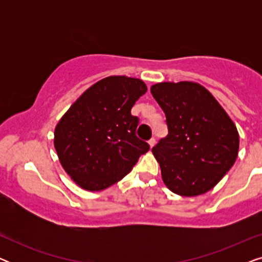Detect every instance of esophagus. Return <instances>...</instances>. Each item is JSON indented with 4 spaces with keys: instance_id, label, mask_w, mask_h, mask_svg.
Here are the masks:
<instances>
[{
    "instance_id": "1",
    "label": "esophagus",
    "mask_w": 262,
    "mask_h": 262,
    "mask_svg": "<svg viewBox=\"0 0 262 262\" xmlns=\"http://www.w3.org/2000/svg\"><path fill=\"white\" fill-rule=\"evenodd\" d=\"M149 145H150V148H152L154 145H155V143H156V139L155 138H151V139H149Z\"/></svg>"
}]
</instances>
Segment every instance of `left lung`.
I'll use <instances>...</instances> for the list:
<instances>
[{
    "instance_id": "obj_1",
    "label": "left lung",
    "mask_w": 262,
    "mask_h": 262,
    "mask_svg": "<svg viewBox=\"0 0 262 262\" xmlns=\"http://www.w3.org/2000/svg\"><path fill=\"white\" fill-rule=\"evenodd\" d=\"M166 114L168 135L152 148L163 182L175 194L195 196L222 180L238 152L237 128L212 94L194 82L150 88Z\"/></svg>"
}]
</instances>
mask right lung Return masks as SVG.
<instances>
[{"label": "right lung", "mask_w": 262, "mask_h": 262, "mask_svg": "<svg viewBox=\"0 0 262 262\" xmlns=\"http://www.w3.org/2000/svg\"><path fill=\"white\" fill-rule=\"evenodd\" d=\"M142 80L110 76L88 88L55 128V148L64 170L88 191L121 180L150 149L136 136L131 108L145 94Z\"/></svg>", "instance_id": "1"}]
</instances>
